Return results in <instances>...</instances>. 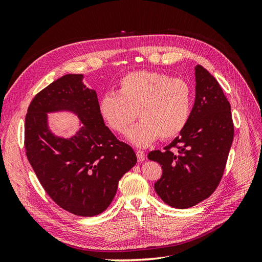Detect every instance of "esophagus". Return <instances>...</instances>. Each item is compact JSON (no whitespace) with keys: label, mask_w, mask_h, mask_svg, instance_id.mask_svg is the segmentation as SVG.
<instances>
[{"label":"esophagus","mask_w":262,"mask_h":262,"mask_svg":"<svg viewBox=\"0 0 262 262\" xmlns=\"http://www.w3.org/2000/svg\"><path fill=\"white\" fill-rule=\"evenodd\" d=\"M137 157L139 162H143L145 160V153L142 152V150H138L137 152Z\"/></svg>","instance_id":"esophagus-1"}]
</instances>
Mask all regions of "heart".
<instances>
[{"label": "heart", "mask_w": 262, "mask_h": 262, "mask_svg": "<svg viewBox=\"0 0 262 262\" xmlns=\"http://www.w3.org/2000/svg\"><path fill=\"white\" fill-rule=\"evenodd\" d=\"M192 106V89L185 80L153 71H136L121 78L117 93H106L99 99L98 112L119 134L125 133L139 115L141 120L128 139L144 147L158 137L170 140L179 136L190 120Z\"/></svg>", "instance_id": "b5f03b06"}]
</instances>
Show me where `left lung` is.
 <instances>
[{
  "instance_id": "8db88e82",
  "label": "left lung",
  "mask_w": 262,
  "mask_h": 262,
  "mask_svg": "<svg viewBox=\"0 0 262 262\" xmlns=\"http://www.w3.org/2000/svg\"><path fill=\"white\" fill-rule=\"evenodd\" d=\"M194 71L195 99L188 124L165 150L147 155L163 169L156 193L176 209L191 208L215 191L234 138L231 105L219 82L201 66Z\"/></svg>"
}]
</instances>
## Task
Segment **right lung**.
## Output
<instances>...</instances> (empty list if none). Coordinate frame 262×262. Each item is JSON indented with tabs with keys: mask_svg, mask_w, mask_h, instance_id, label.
<instances>
[{
	"mask_svg": "<svg viewBox=\"0 0 262 262\" xmlns=\"http://www.w3.org/2000/svg\"><path fill=\"white\" fill-rule=\"evenodd\" d=\"M83 74H67L39 92L27 110L25 148L37 178L59 207L78 216H95L112 203L118 182L137 164L132 147L105 125L94 90ZM70 111L81 124L66 139L50 130L48 114Z\"/></svg>",
	"mask_w": 262,
	"mask_h": 262,
	"instance_id": "add662e5",
	"label": "right lung"
}]
</instances>
